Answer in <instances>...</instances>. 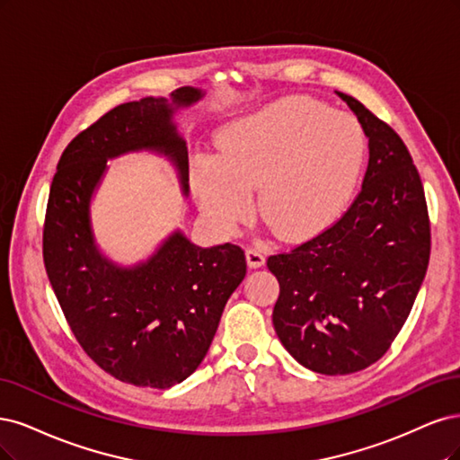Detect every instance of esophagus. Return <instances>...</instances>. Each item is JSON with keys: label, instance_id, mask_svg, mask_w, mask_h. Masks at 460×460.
Returning <instances> with one entry per match:
<instances>
[{"label": "esophagus", "instance_id": "34e87169", "mask_svg": "<svg viewBox=\"0 0 460 460\" xmlns=\"http://www.w3.org/2000/svg\"><path fill=\"white\" fill-rule=\"evenodd\" d=\"M246 263L248 268L258 270L265 263V256L260 248H246Z\"/></svg>", "mask_w": 460, "mask_h": 460}]
</instances>
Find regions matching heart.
Masks as SVG:
<instances>
[{
    "label": "heart",
    "mask_w": 460,
    "mask_h": 460,
    "mask_svg": "<svg viewBox=\"0 0 460 460\" xmlns=\"http://www.w3.org/2000/svg\"><path fill=\"white\" fill-rule=\"evenodd\" d=\"M221 158L192 168V189L210 224L227 233L256 208L275 234H315L348 206L365 160V137L349 114L307 97H287L229 124Z\"/></svg>",
    "instance_id": "heart-1"
}]
</instances>
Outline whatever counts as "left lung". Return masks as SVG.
Returning <instances> with one entry per match:
<instances>
[{"label":"left lung","instance_id":"1","mask_svg":"<svg viewBox=\"0 0 460 460\" xmlns=\"http://www.w3.org/2000/svg\"><path fill=\"white\" fill-rule=\"evenodd\" d=\"M336 95L368 139L361 192L332 227L268 260L280 288L273 307L280 344L331 376L358 373L390 349L429 260L424 189L405 143L358 99Z\"/></svg>","mask_w":460,"mask_h":460}]
</instances>
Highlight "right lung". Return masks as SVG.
<instances>
[{
    "label": "right lung",
    "instance_id": "obj_1",
    "mask_svg": "<svg viewBox=\"0 0 460 460\" xmlns=\"http://www.w3.org/2000/svg\"><path fill=\"white\" fill-rule=\"evenodd\" d=\"M202 97L185 85L170 99L143 97L109 111L68 143L49 190L43 261L57 300L84 351L133 386L166 390L195 373L246 275L244 252L231 243L202 248L175 229L149 258L122 265L102 254L93 233L92 200L107 162L122 155L166 158L189 197L175 112Z\"/></svg>",
    "mask_w": 460,
    "mask_h": 460
}]
</instances>
